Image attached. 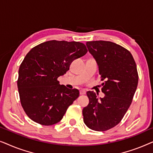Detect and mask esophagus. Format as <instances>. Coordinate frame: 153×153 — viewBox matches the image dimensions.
<instances>
[{"mask_svg": "<svg viewBox=\"0 0 153 153\" xmlns=\"http://www.w3.org/2000/svg\"><path fill=\"white\" fill-rule=\"evenodd\" d=\"M85 93H86V91H85V90L82 89L80 91V95H85Z\"/></svg>", "mask_w": 153, "mask_h": 153, "instance_id": "esophagus-1", "label": "esophagus"}]
</instances>
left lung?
I'll return each mask as SVG.
<instances>
[{
	"label": "left lung",
	"instance_id": "obj_1",
	"mask_svg": "<svg viewBox=\"0 0 153 153\" xmlns=\"http://www.w3.org/2000/svg\"><path fill=\"white\" fill-rule=\"evenodd\" d=\"M89 53L97 62L105 96L88 91V105L83 108V122L95 131L108 130L122 120L132 102L139 76L130 52L109 41L87 42Z\"/></svg>",
	"mask_w": 153,
	"mask_h": 153
}]
</instances>
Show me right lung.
I'll use <instances>...</instances> for the list:
<instances>
[{"label":"right lung","mask_w":153,"mask_h":153,"mask_svg":"<svg viewBox=\"0 0 153 153\" xmlns=\"http://www.w3.org/2000/svg\"><path fill=\"white\" fill-rule=\"evenodd\" d=\"M87 51L85 45L79 42L51 40L26 54L19 70L17 86L21 104L31 120L43 125L62 120L79 91L60 85L57 79Z\"/></svg>","instance_id":"add662e5"}]
</instances>
